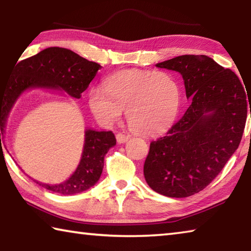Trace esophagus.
Masks as SVG:
<instances>
[{
    "label": "esophagus",
    "instance_id": "obj_1",
    "mask_svg": "<svg viewBox=\"0 0 251 251\" xmlns=\"http://www.w3.org/2000/svg\"><path fill=\"white\" fill-rule=\"evenodd\" d=\"M128 138H129L128 135L123 134V133H118V134L116 135V139H117L118 144H123V143L127 142V141H128Z\"/></svg>",
    "mask_w": 251,
    "mask_h": 251
}]
</instances>
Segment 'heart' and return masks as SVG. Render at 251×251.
<instances>
[{
	"mask_svg": "<svg viewBox=\"0 0 251 251\" xmlns=\"http://www.w3.org/2000/svg\"><path fill=\"white\" fill-rule=\"evenodd\" d=\"M105 88L88 93V105L103 124L120 120L123 109L129 128L136 134H159L171 126L179 109V85L166 72L129 70L105 80Z\"/></svg>",
	"mask_w": 251,
	"mask_h": 251,
	"instance_id": "obj_1",
	"label": "heart"
}]
</instances>
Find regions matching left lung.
Listing matches in <instances>:
<instances>
[{
  "label": "left lung",
  "instance_id": "obj_1",
  "mask_svg": "<svg viewBox=\"0 0 251 251\" xmlns=\"http://www.w3.org/2000/svg\"><path fill=\"white\" fill-rule=\"evenodd\" d=\"M156 66L181 74L192 104L166 135L151 143L144 175L156 193L188 197L206 188L239 146L248 93L231 70L206 55H181Z\"/></svg>",
  "mask_w": 251,
  "mask_h": 251
}]
</instances>
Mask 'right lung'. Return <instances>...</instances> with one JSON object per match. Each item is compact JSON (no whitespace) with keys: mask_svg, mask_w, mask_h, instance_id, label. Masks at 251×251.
<instances>
[{"mask_svg":"<svg viewBox=\"0 0 251 251\" xmlns=\"http://www.w3.org/2000/svg\"><path fill=\"white\" fill-rule=\"evenodd\" d=\"M100 67L97 63L87 61L73 50L63 48L45 49L39 54L19 62L14 69V75L5 86L0 87V143L8 113L24 91L35 87L61 88L72 97L80 99ZM115 144L116 138L113 131L87 129L85 131L82 158L69 179L57 185L34 181L56 194L82 193L100 179L104 167V157Z\"/></svg>","mask_w":251,"mask_h":251,"instance_id":"add662e5","label":"right lung"}]
</instances>
